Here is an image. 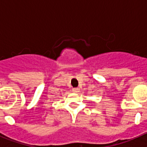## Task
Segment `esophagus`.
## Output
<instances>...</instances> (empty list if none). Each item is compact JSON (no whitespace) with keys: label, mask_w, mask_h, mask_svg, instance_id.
<instances>
[{"label":"esophagus","mask_w":147,"mask_h":147,"mask_svg":"<svg viewBox=\"0 0 147 147\" xmlns=\"http://www.w3.org/2000/svg\"><path fill=\"white\" fill-rule=\"evenodd\" d=\"M72 90H73V92H74V93H78L79 90H80V89H79L78 88H74Z\"/></svg>","instance_id":"34e87169"}]
</instances>
